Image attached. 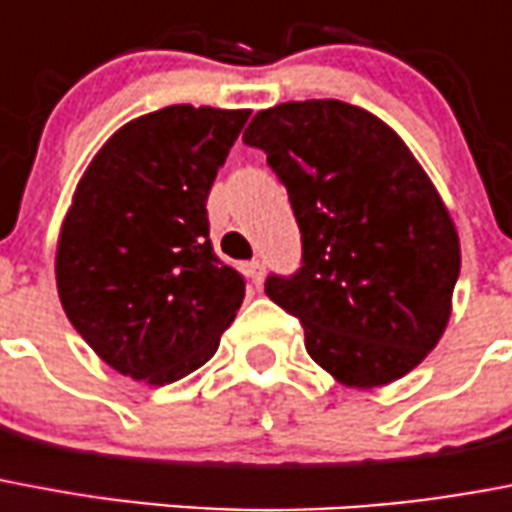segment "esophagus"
<instances>
[{
    "label": "esophagus",
    "mask_w": 512,
    "mask_h": 512,
    "mask_svg": "<svg viewBox=\"0 0 512 512\" xmlns=\"http://www.w3.org/2000/svg\"><path fill=\"white\" fill-rule=\"evenodd\" d=\"M245 272H248V277H251V282L259 288L261 282H264V261L253 259L248 261V267H245Z\"/></svg>",
    "instance_id": "34e87169"
}]
</instances>
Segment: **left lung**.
<instances>
[{
  "label": "left lung",
  "mask_w": 512,
  "mask_h": 512,
  "mask_svg": "<svg viewBox=\"0 0 512 512\" xmlns=\"http://www.w3.org/2000/svg\"><path fill=\"white\" fill-rule=\"evenodd\" d=\"M288 190L301 267L267 296L304 327L306 351L346 386H386L439 343L460 240L402 137L341 100L282 102L243 134Z\"/></svg>",
  "instance_id": "1"
}]
</instances>
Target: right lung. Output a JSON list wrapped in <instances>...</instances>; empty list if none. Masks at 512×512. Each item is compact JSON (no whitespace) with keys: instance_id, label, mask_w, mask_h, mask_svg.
Instances as JSON below:
<instances>
[{"instance_id":"1","label":"right lung","mask_w":512,"mask_h":512,"mask_svg":"<svg viewBox=\"0 0 512 512\" xmlns=\"http://www.w3.org/2000/svg\"><path fill=\"white\" fill-rule=\"evenodd\" d=\"M251 110L169 105L89 163L57 243L71 325L121 375L166 386L206 365L243 304L208 237L206 200Z\"/></svg>"}]
</instances>
